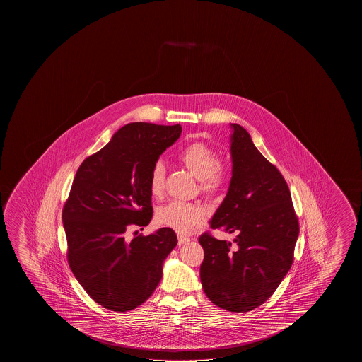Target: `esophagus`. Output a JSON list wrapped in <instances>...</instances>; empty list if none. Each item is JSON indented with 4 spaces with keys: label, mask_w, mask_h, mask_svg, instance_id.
<instances>
[{
    "label": "esophagus",
    "mask_w": 362,
    "mask_h": 362,
    "mask_svg": "<svg viewBox=\"0 0 362 362\" xmlns=\"http://www.w3.org/2000/svg\"><path fill=\"white\" fill-rule=\"evenodd\" d=\"M190 243V238L188 236H184V235H179L178 236V245L179 246H183L187 243Z\"/></svg>",
    "instance_id": "obj_1"
}]
</instances>
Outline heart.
I'll return each mask as SVG.
<instances>
[{
    "label": "heart",
    "instance_id": "heart-1",
    "mask_svg": "<svg viewBox=\"0 0 362 362\" xmlns=\"http://www.w3.org/2000/svg\"><path fill=\"white\" fill-rule=\"evenodd\" d=\"M178 159L197 179L199 190L207 196H214L223 189L228 172L218 163V156L206 144L192 143L179 153ZM165 168L160 161L155 163L150 173L148 190L154 198L164 193ZM206 218V211L198 203L173 201L159 208L156 212L158 223L178 232H189L201 225Z\"/></svg>",
    "mask_w": 362,
    "mask_h": 362
}]
</instances>
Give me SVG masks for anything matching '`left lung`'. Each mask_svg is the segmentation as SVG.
<instances>
[{"instance_id": "1", "label": "left lung", "mask_w": 362, "mask_h": 362, "mask_svg": "<svg viewBox=\"0 0 362 362\" xmlns=\"http://www.w3.org/2000/svg\"><path fill=\"white\" fill-rule=\"evenodd\" d=\"M231 129L230 188L209 223L238 236L227 243L202 235L201 281L217 307L243 313L267 302L289 272L299 222L281 173L243 126Z\"/></svg>"}]
</instances>
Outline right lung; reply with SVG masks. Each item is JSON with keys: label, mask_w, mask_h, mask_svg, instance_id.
Returning <instances> with one entry per match:
<instances>
[{"label": "right lung", "mask_w": 362, "mask_h": 362, "mask_svg": "<svg viewBox=\"0 0 362 362\" xmlns=\"http://www.w3.org/2000/svg\"><path fill=\"white\" fill-rule=\"evenodd\" d=\"M180 134V124H124L78 168L62 214L66 257L79 284L103 308L127 312L143 304L178 243L168 227L131 241L126 231L150 223V173Z\"/></svg>", "instance_id": "1"}]
</instances>
